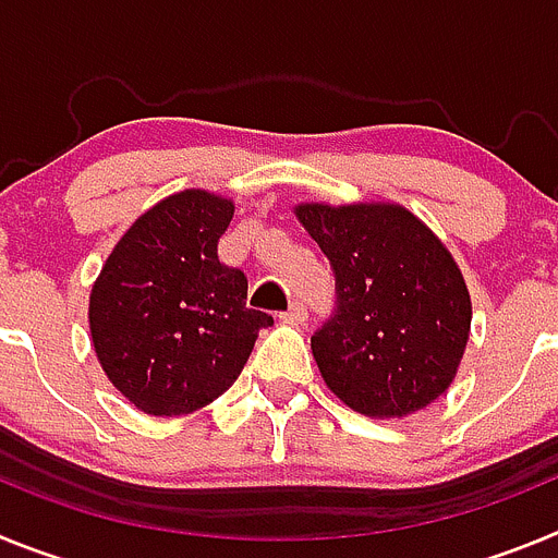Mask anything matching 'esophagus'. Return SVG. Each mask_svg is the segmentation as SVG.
<instances>
[{
    "instance_id": "obj_1",
    "label": "esophagus",
    "mask_w": 558,
    "mask_h": 558,
    "mask_svg": "<svg viewBox=\"0 0 558 558\" xmlns=\"http://www.w3.org/2000/svg\"><path fill=\"white\" fill-rule=\"evenodd\" d=\"M282 318H284V322H295V324H302L304 318H307V307H304L302 302H293V304H290V310H288V313L282 315Z\"/></svg>"
}]
</instances>
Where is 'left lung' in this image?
I'll return each instance as SVG.
<instances>
[{"label": "left lung", "instance_id": "1", "mask_svg": "<svg viewBox=\"0 0 558 558\" xmlns=\"http://www.w3.org/2000/svg\"><path fill=\"white\" fill-rule=\"evenodd\" d=\"M327 254L335 313L310 347L329 391L372 418H402L450 388L472 302L456 259L399 204H299Z\"/></svg>", "mask_w": 558, "mask_h": 558}]
</instances>
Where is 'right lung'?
Here are the masks:
<instances>
[{"mask_svg":"<svg viewBox=\"0 0 558 558\" xmlns=\"http://www.w3.org/2000/svg\"><path fill=\"white\" fill-rule=\"evenodd\" d=\"M234 204L184 190L147 209L113 245L88 295L102 372L150 416L209 405L240 377L268 313L251 310L243 270L218 259Z\"/></svg>","mask_w":558,"mask_h":558,"instance_id":"1","label":"right lung"}]
</instances>
